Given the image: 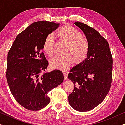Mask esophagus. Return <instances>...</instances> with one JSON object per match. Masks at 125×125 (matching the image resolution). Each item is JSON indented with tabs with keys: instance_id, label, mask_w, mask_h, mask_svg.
<instances>
[{
	"instance_id": "esophagus-1",
	"label": "esophagus",
	"mask_w": 125,
	"mask_h": 125,
	"mask_svg": "<svg viewBox=\"0 0 125 125\" xmlns=\"http://www.w3.org/2000/svg\"><path fill=\"white\" fill-rule=\"evenodd\" d=\"M63 75H64V79H66L67 78V73L66 72H63Z\"/></svg>"
}]
</instances>
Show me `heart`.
Returning a JSON list of instances; mask_svg holds the SVG:
<instances>
[{"instance_id": "b5f03b06", "label": "heart", "mask_w": 125, "mask_h": 125, "mask_svg": "<svg viewBox=\"0 0 125 125\" xmlns=\"http://www.w3.org/2000/svg\"><path fill=\"white\" fill-rule=\"evenodd\" d=\"M56 36L62 42H66L62 54H58L51 61L53 68L66 69L73 62L79 64L87 57L89 51V42L86 38L76 29L70 26H65L60 29ZM55 40L52 34L45 37L43 44L44 51L49 56L54 54Z\"/></svg>"}]
</instances>
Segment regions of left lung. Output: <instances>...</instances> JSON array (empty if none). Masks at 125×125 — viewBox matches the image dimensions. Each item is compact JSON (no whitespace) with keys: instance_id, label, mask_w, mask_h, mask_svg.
<instances>
[{"instance_id":"obj_1","label":"left lung","mask_w":125,"mask_h":125,"mask_svg":"<svg viewBox=\"0 0 125 125\" xmlns=\"http://www.w3.org/2000/svg\"><path fill=\"white\" fill-rule=\"evenodd\" d=\"M74 24L84 33L89 42L87 58L70 70L68 78L74 85L68 100L71 107L80 112L99 105L111 88L113 58L108 42L94 28L85 23Z\"/></svg>"}]
</instances>
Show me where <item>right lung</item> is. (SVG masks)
<instances>
[{
  "label": "right lung",
  "mask_w": 125,
  "mask_h": 125,
  "mask_svg": "<svg viewBox=\"0 0 125 125\" xmlns=\"http://www.w3.org/2000/svg\"><path fill=\"white\" fill-rule=\"evenodd\" d=\"M59 26L45 21L31 23L17 36L8 52V85L17 102L29 110L46 107L50 101L48 92L63 81L59 70L42 73L48 65L42 52L44 40Z\"/></svg>",
  "instance_id": "right-lung-1"
}]
</instances>
